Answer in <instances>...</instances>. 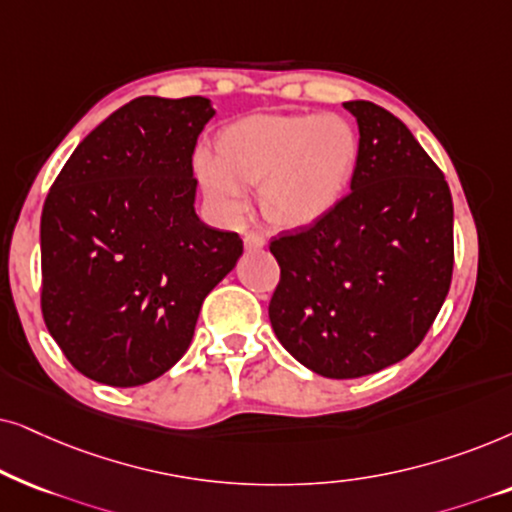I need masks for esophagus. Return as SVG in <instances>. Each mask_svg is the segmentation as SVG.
<instances>
[{"mask_svg":"<svg viewBox=\"0 0 512 512\" xmlns=\"http://www.w3.org/2000/svg\"><path fill=\"white\" fill-rule=\"evenodd\" d=\"M243 243L248 250H262L264 243H267V238L262 234H257V231H248V234L243 236Z\"/></svg>","mask_w":512,"mask_h":512,"instance_id":"1","label":"esophagus"}]
</instances>
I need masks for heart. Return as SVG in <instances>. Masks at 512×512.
<instances>
[{
	"mask_svg": "<svg viewBox=\"0 0 512 512\" xmlns=\"http://www.w3.org/2000/svg\"><path fill=\"white\" fill-rule=\"evenodd\" d=\"M358 163V135L335 114L248 117L217 133L215 154L196 156V177L224 217L248 213V185L281 227L318 222L344 199Z\"/></svg>",
	"mask_w": 512,
	"mask_h": 512,
	"instance_id": "b5f03b06",
	"label": "heart"
}]
</instances>
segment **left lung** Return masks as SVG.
<instances>
[{"label": "left lung", "mask_w": 512, "mask_h": 512, "mask_svg": "<svg viewBox=\"0 0 512 512\" xmlns=\"http://www.w3.org/2000/svg\"><path fill=\"white\" fill-rule=\"evenodd\" d=\"M360 142L351 192L318 222L269 243L281 267L269 320L292 358L327 379H356L424 342L454 269L447 180L403 121L344 102Z\"/></svg>", "instance_id": "left-lung-1"}]
</instances>
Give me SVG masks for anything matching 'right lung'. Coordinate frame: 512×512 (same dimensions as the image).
Masks as SVG:
<instances>
[{
  "instance_id": "1",
  "label": "right lung",
  "mask_w": 512,
  "mask_h": 512,
  "mask_svg": "<svg viewBox=\"0 0 512 512\" xmlns=\"http://www.w3.org/2000/svg\"><path fill=\"white\" fill-rule=\"evenodd\" d=\"M208 98L142 95L86 135L42 210V313L74 370L142 386L185 356L203 299L243 255L194 210Z\"/></svg>"
}]
</instances>
